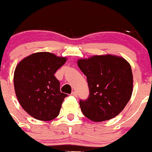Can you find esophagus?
<instances>
[{
    "label": "esophagus",
    "instance_id": "obj_1",
    "mask_svg": "<svg viewBox=\"0 0 152 152\" xmlns=\"http://www.w3.org/2000/svg\"><path fill=\"white\" fill-rule=\"evenodd\" d=\"M71 95L73 96H74V97H77V92H76V91H73L71 93Z\"/></svg>",
    "mask_w": 152,
    "mask_h": 152
}]
</instances>
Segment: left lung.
Masks as SVG:
<instances>
[{"instance_id": "left-lung-1", "label": "left lung", "mask_w": 152, "mask_h": 152, "mask_svg": "<svg viewBox=\"0 0 152 152\" xmlns=\"http://www.w3.org/2000/svg\"><path fill=\"white\" fill-rule=\"evenodd\" d=\"M78 66L87 76L89 94L79 101L84 115L93 121L113 118L127 104L132 96L133 76L129 62L113 55L79 59Z\"/></svg>"}]
</instances>
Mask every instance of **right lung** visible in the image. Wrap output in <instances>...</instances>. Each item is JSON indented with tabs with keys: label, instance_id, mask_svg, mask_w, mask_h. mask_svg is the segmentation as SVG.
<instances>
[{
	"label": "right lung",
	"instance_id": "1",
	"mask_svg": "<svg viewBox=\"0 0 152 152\" xmlns=\"http://www.w3.org/2000/svg\"><path fill=\"white\" fill-rule=\"evenodd\" d=\"M66 62L49 52L27 56L18 65L14 86L20 104L31 116L39 121H50L59 114L67 95L60 92V83L54 73Z\"/></svg>",
	"mask_w": 152,
	"mask_h": 152
}]
</instances>
